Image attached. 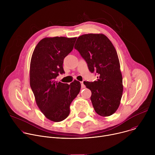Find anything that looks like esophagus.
Returning <instances> with one entry per match:
<instances>
[{"label": "esophagus", "mask_w": 155, "mask_h": 155, "mask_svg": "<svg viewBox=\"0 0 155 155\" xmlns=\"http://www.w3.org/2000/svg\"><path fill=\"white\" fill-rule=\"evenodd\" d=\"M80 83H81V87H82V88H84V87H85V86H84V84L83 81H81Z\"/></svg>", "instance_id": "esophagus-1"}]
</instances>
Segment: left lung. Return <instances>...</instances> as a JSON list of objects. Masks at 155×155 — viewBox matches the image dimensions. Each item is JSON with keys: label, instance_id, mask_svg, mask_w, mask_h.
<instances>
[{"label": "left lung", "instance_id": "8db88e82", "mask_svg": "<svg viewBox=\"0 0 155 155\" xmlns=\"http://www.w3.org/2000/svg\"><path fill=\"white\" fill-rule=\"evenodd\" d=\"M74 48L80 53L97 80L84 81L91 91L96 112L102 117L114 114L119 107L123 86L120 64L112 43L102 34H84L78 37Z\"/></svg>", "mask_w": 155, "mask_h": 155}]
</instances>
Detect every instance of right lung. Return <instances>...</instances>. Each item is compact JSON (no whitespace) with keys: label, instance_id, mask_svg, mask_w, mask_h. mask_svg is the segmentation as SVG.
<instances>
[{"label":"right lung","instance_id":"add662e5","mask_svg":"<svg viewBox=\"0 0 155 155\" xmlns=\"http://www.w3.org/2000/svg\"><path fill=\"white\" fill-rule=\"evenodd\" d=\"M77 38L46 37L35 47L30 64V85L37 106L48 120L59 122L70 114V105L78 94L81 84L57 82L64 74V59L73 50Z\"/></svg>","mask_w":155,"mask_h":155}]
</instances>
